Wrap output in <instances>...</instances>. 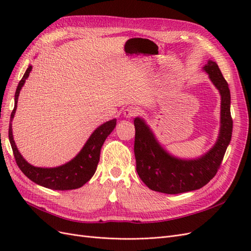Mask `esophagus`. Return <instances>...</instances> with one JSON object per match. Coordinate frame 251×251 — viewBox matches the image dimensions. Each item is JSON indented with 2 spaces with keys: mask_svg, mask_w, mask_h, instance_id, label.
<instances>
[{
  "mask_svg": "<svg viewBox=\"0 0 251 251\" xmlns=\"http://www.w3.org/2000/svg\"><path fill=\"white\" fill-rule=\"evenodd\" d=\"M139 109L136 108V107H133V105H131V107H127L125 112H124V115L126 117V118H132V117H135L139 115Z\"/></svg>",
  "mask_w": 251,
  "mask_h": 251,
  "instance_id": "34e87169",
  "label": "esophagus"
}]
</instances>
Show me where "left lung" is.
Returning a JSON list of instances; mask_svg holds the SVG:
<instances>
[{"label": "left lung", "instance_id": "left-lung-1", "mask_svg": "<svg viewBox=\"0 0 251 251\" xmlns=\"http://www.w3.org/2000/svg\"><path fill=\"white\" fill-rule=\"evenodd\" d=\"M221 95V127L216 144L198 159L184 160L170 155L156 140L144 120H134L136 171L150 189L164 194L192 192L206 185L215 177L232 134L230 91L216 62L203 67Z\"/></svg>", "mask_w": 251, "mask_h": 251}]
</instances>
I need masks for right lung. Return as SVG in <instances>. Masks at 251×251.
I'll return each instance as SVG.
<instances>
[{"label": "right lung", "mask_w": 251, "mask_h": 251, "mask_svg": "<svg viewBox=\"0 0 251 251\" xmlns=\"http://www.w3.org/2000/svg\"><path fill=\"white\" fill-rule=\"evenodd\" d=\"M32 66H29L24 74V76L20 80L16 95H14V108L11 112L8 137L12 148L14 158H16L17 164L20 170L24 173L30 180L34 183L47 187L55 191H68V189L79 188L83 184L92 178L95 174L98 161H100V149L105 140V138L111 134L116 126V119H112L107 121L100 126H98L90 138L86 142L85 146L81 149L79 153L73 158L71 161L67 162L64 165L57 166V168H35V166L29 164L16 146L12 135V124L11 121L14 117L18 104V98L20 95V91L24 86L26 79L31 72Z\"/></svg>", "instance_id": "1"}]
</instances>
